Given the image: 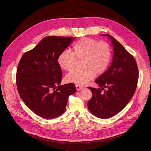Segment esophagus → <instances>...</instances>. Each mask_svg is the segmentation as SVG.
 Masks as SVG:
<instances>
[{"mask_svg": "<svg viewBox=\"0 0 151 151\" xmlns=\"http://www.w3.org/2000/svg\"><path fill=\"white\" fill-rule=\"evenodd\" d=\"M76 88L77 90H81V89L83 88V87H82V86L78 85V84H76Z\"/></svg>", "mask_w": 151, "mask_h": 151, "instance_id": "1", "label": "esophagus"}]
</instances>
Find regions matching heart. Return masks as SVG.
Listing matches in <instances>:
<instances>
[{
	"instance_id": "heart-1",
	"label": "heart",
	"mask_w": 151,
	"mask_h": 151,
	"mask_svg": "<svg viewBox=\"0 0 151 151\" xmlns=\"http://www.w3.org/2000/svg\"><path fill=\"white\" fill-rule=\"evenodd\" d=\"M76 60H82L81 70H75L66 76L68 82L83 85L92 79L95 74L100 75L108 68L112 58V50L106 42L84 37L73 45L72 52L62 51L58 56L57 63L61 69L70 71L75 65Z\"/></svg>"
}]
</instances>
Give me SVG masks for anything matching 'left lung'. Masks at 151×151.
Listing matches in <instances>:
<instances>
[{
  "mask_svg": "<svg viewBox=\"0 0 151 151\" xmlns=\"http://www.w3.org/2000/svg\"><path fill=\"white\" fill-rule=\"evenodd\" d=\"M111 40L114 48L111 66L96 81L101 88L88 87L93 96L88 108L94 116L106 119L120 111L133 97L137 85L139 71L134 57L113 36L102 34ZM104 88L107 91L103 92Z\"/></svg>",
  "mask_w": 151,
  "mask_h": 151,
  "instance_id": "1",
  "label": "left lung"
}]
</instances>
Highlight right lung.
Segmentation results:
<instances>
[{"label":"right lung","instance_id":"obj_1","mask_svg":"<svg viewBox=\"0 0 151 151\" xmlns=\"http://www.w3.org/2000/svg\"><path fill=\"white\" fill-rule=\"evenodd\" d=\"M74 37L47 36L32 50L25 52L16 75L19 95L38 116L56 118L66 110L69 96L76 87L70 83L60 85L63 76L57 63L58 55L73 41Z\"/></svg>","mask_w":151,"mask_h":151}]
</instances>
